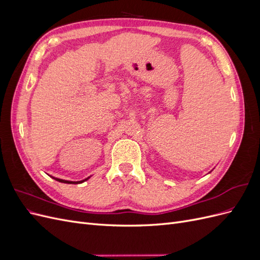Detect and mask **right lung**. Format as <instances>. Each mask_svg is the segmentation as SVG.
Here are the masks:
<instances>
[{
    "label": "right lung",
    "instance_id": "obj_1",
    "mask_svg": "<svg viewBox=\"0 0 260 260\" xmlns=\"http://www.w3.org/2000/svg\"><path fill=\"white\" fill-rule=\"evenodd\" d=\"M50 177H52V176H50ZM53 179H55L56 181H58V182H61V183H68V184H78V183H82V182H84V181H86L88 179H90V177L89 178H86V179H84V180H81V181H68V180H62V179H58V178H55V177H52Z\"/></svg>",
    "mask_w": 260,
    "mask_h": 260
}]
</instances>
